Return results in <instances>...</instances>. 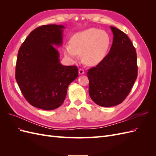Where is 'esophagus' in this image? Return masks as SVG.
Listing matches in <instances>:
<instances>
[{
  "label": "esophagus",
  "mask_w": 156,
  "mask_h": 156,
  "mask_svg": "<svg viewBox=\"0 0 156 156\" xmlns=\"http://www.w3.org/2000/svg\"><path fill=\"white\" fill-rule=\"evenodd\" d=\"M79 73L80 75H83V74H84V69H82V68H80V69H79Z\"/></svg>",
  "instance_id": "esophagus-1"
}]
</instances>
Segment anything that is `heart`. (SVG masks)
Returning a JSON list of instances; mask_svg holds the SVG:
<instances>
[{"label":"heart","mask_w":156,"mask_h":156,"mask_svg":"<svg viewBox=\"0 0 156 156\" xmlns=\"http://www.w3.org/2000/svg\"><path fill=\"white\" fill-rule=\"evenodd\" d=\"M111 42V37L106 31L90 28L75 34L71 43L65 45L64 53L72 60H76L82 54L84 63L95 66L105 58Z\"/></svg>","instance_id":"obj_1"}]
</instances>
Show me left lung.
Masks as SVG:
<instances>
[{"label": "left lung", "mask_w": 156, "mask_h": 156, "mask_svg": "<svg viewBox=\"0 0 156 156\" xmlns=\"http://www.w3.org/2000/svg\"><path fill=\"white\" fill-rule=\"evenodd\" d=\"M113 41L105 58L89 69V95L101 107L120 104L129 94L137 77L136 53L124 32L111 27Z\"/></svg>", "instance_id": "8db88e82"}]
</instances>
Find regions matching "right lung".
Instances as JSON below:
<instances>
[{
    "mask_svg": "<svg viewBox=\"0 0 156 156\" xmlns=\"http://www.w3.org/2000/svg\"><path fill=\"white\" fill-rule=\"evenodd\" d=\"M64 27L42 25L33 30L18 51L16 79L30 105L53 110L62 104L69 84L78 77L75 66L60 64L53 45L62 44Z\"/></svg>",
    "mask_w": 156,
    "mask_h": 156,
    "instance_id": "obj_1",
    "label": "right lung"
}]
</instances>
